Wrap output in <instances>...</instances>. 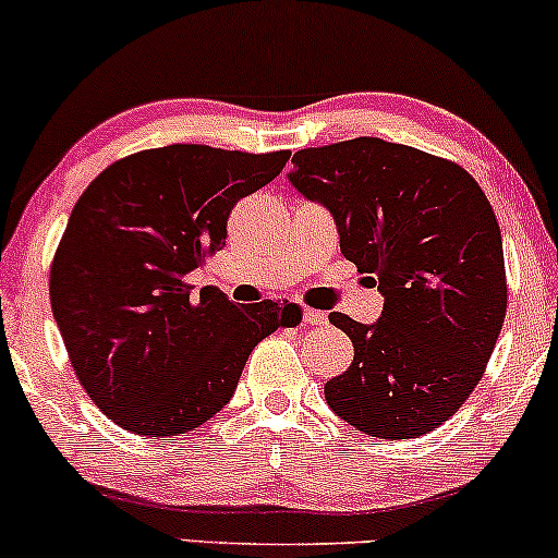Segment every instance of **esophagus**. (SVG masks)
<instances>
[{
  "label": "esophagus",
  "instance_id": "esophagus-1",
  "mask_svg": "<svg viewBox=\"0 0 558 558\" xmlns=\"http://www.w3.org/2000/svg\"><path fill=\"white\" fill-rule=\"evenodd\" d=\"M303 322L311 324V327H324V324H327L329 318H327V313H324V311L305 308V311H303Z\"/></svg>",
  "mask_w": 558,
  "mask_h": 558
}]
</instances>
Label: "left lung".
I'll return each instance as SVG.
<instances>
[{"instance_id": "1", "label": "left lung", "mask_w": 558, "mask_h": 558, "mask_svg": "<svg viewBox=\"0 0 558 558\" xmlns=\"http://www.w3.org/2000/svg\"><path fill=\"white\" fill-rule=\"evenodd\" d=\"M292 162L287 179L331 213L342 255L385 295L374 324L329 313L355 353L324 398L363 435H427L472 396L504 327L496 213L461 166L377 136L300 149Z\"/></svg>"}]
</instances>
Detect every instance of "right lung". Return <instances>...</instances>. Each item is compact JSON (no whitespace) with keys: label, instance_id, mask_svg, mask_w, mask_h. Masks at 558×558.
Wrapping results in <instances>:
<instances>
[{"label":"right lung","instance_id":"1","mask_svg":"<svg viewBox=\"0 0 558 558\" xmlns=\"http://www.w3.org/2000/svg\"><path fill=\"white\" fill-rule=\"evenodd\" d=\"M287 149L250 155L171 144L116 160L68 218L49 300L73 372L94 405L142 437L199 427L229 403L247 355L295 303L234 305L192 295L195 268L227 245L229 213L281 173Z\"/></svg>","mask_w":558,"mask_h":558}]
</instances>
